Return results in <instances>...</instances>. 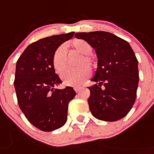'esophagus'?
<instances>
[{"mask_svg":"<svg viewBox=\"0 0 154 154\" xmlns=\"http://www.w3.org/2000/svg\"><path fill=\"white\" fill-rule=\"evenodd\" d=\"M74 89V90L76 91V93H79L80 90L81 89V87H75Z\"/></svg>","mask_w":154,"mask_h":154,"instance_id":"esophagus-1","label":"esophagus"}]
</instances>
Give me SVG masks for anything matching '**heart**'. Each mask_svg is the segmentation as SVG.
<instances>
[{
    "instance_id": "obj_1",
    "label": "heart",
    "mask_w": 154,
    "mask_h": 154,
    "mask_svg": "<svg viewBox=\"0 0 154 154\" xmlns=\"http://www.w3.org/2000/svg\"><path fill=\"white\" fill-rule=\"evenodd\" d=\"M72 45L77 52L83 55L77 63L79 67L66 70L61 74V79L67 85L76 87L80 85L90 74V70L88 66L93 65V60L88 54L92 51V47L87 42L83 39L74 40ZM86 64L88 66H86ZM52 64L57 73H61L66 68L67 50L64 45H61L55 50L52 57Z\"/></svg>"
}]
</instances>
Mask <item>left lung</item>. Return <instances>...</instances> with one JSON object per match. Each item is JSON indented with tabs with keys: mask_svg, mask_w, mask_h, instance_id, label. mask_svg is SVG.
<instances>
[{
	"mask_svg": "<svg viewBox=\"0 0 154 154\" xmlns=\"http://www.w3.org/2000/svg\"><path fill=\"white\" fill-rule=\"evenodd\" d=\"M97 53V68L88 87V104L97 119L116 122L124 118L133 106L139 82L138 61L129 43L104 31L79 32Z\"/></svg>",
	"mask_w": 154,
	"mask_h": 154,
	"instance_id": "8db88e82",
	"label": "left lung"
}]
</instances>
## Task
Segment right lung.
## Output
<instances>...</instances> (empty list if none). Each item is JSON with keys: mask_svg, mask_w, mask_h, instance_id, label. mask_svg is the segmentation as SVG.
Wrapping results in <instances>:
<instances>
[{"mask_svg": "<svg viewBox=\"0 0 154 154\" xmlns=\"http://www.w3.org/2000/svg\"><path fill=\"white\" fill-rule=\"evenodd\" d=\"M74 35L72 32L32 43L17 62L14 87L19 106L29 122L43 131L65 124L68 103L76 95L72 87L56 88L61 80L52 64L55 50Z\"/></svg>", "mask_w": 154, "mask_h": 154, "instance_id": "right-lung-1", "label": "right lung"}]
</instances>
